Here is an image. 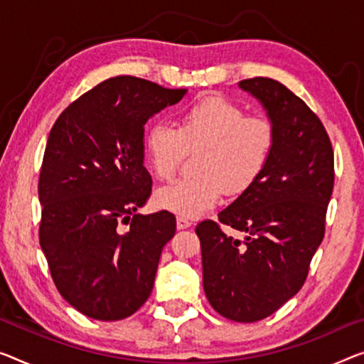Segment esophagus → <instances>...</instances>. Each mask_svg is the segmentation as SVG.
Masks as SVG:
<instances>
[{
    "instance_id": "1",
    "label": "esophagus",
    "mask_w": 364,
    "mask_h": 364,
    "mask_svg": "<svg viewBox=\"0 0 364 364\" xmlns=\"http://www.w3.org/2000/svg\"><path fill=\"white\" fill-rule=\"evenodd\" d=\"M193 225V222L188 219V217H184V215H178L176 217V227L178 229H188V227H191Z\"/></svg>"
}]
</instances>
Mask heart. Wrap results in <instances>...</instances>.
<instances>
[{"mask_svg":"<svg viewBox=\"0 0 364 364\" xmlns=\"http://www.w3.org/2000/svg\"><path fill=\"white\" fill-rule=\"evenodd\" d=\"M274 142L276 130L268 117L245 116L240 106L219 96L188 107L178 127L154 122L145 134L144 154L159 180H171L186 151L200 150L194 164L198 175L161 188L156 204L194 217L213 208L224 188L229 194L247 191L267 168Z\"/></svg>","mask_w":364,"mask_h":364,"instance_id":"obj_1","label":"heart"}]
</instances>
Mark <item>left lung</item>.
Masks as SVG:
<instances>
[{
    "label": "left lung",
    "instance_id": "obj_1",
    "mask_svg": "<svg viewBox=\"0 0 364 364\" xmlns=\"http://www.w3.org/2000/svg\"><path fill=\"white\" fill-rule=\"evenodd\" d=\"M238 86L262 102L276 130L262 175L219 222L245 232L240 242L214 220L196 227L203 253V286L217 312L235 322L267 318L296 296L325 234L333 191V149L328 134L301 97L271 78Z\"/></svg>",
    "mask_w": 364,
    "mask_h": 364
}]
</instances>
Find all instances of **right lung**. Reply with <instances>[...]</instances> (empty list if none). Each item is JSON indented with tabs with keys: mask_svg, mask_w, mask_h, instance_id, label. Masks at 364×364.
I'll use <instances>...</instances> for the list:
<instances>
[{
	"mask_svg": "<svg viewBox=\"0 0 364 364\" xmlns=\"http://www.w3.org/2000/svg\"><path fill=\"white\" fill-rule=\"evenodd\" d=\"M186 93L114 77L73 101L48 134L39 240L58 292L86 317L121 321L154 289L176 219L168 210L137 214L151 193L144 126Z\"/></svg>",
	"mask_w": 364,
	"mask_h": 364,
	"instance_id": "add662e5",
	"label": "right lung"
}]
</instances>
